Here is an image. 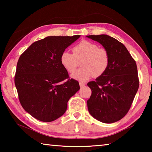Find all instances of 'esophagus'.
Here are the masks:
<instances>
[{
  "label": "esophagus",
  "mask_w": 152,
  "mask_h": 152,
  "mask_svg": "<svg viewBox=\"0 0 152 152\" xmlns=\"http://www.w3.org/2000/svg\"><path fill=\"white\" fill-rule=\"evenodd\" d=\"M79 84H80V87H83V86L86 85V84L84 83V82H80Z\"/></svg>",
  "instance_id": "obj_1"
}]
</instances>
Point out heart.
<instances>
[{
    "instance_id": "1",
    "label": "heart",
    "mask_w": 152,
    "mask_h": 152,
    "mask_svg": "<svg viewBox=\"0 0 152 152\" xmlns=\"http://www.w3.org/2000/svg\"><path fill=\"white\" fill-rule=\"evenodd\" d=\"M73 53L64 51L61 54V65L70 73L75 72L81 61L82 68L72 77L85 81L93 76L97 78L103 75L109 65V55L104 48H99L96 43L82 40L72 49Z\"/></svg>"
}]
</instances>
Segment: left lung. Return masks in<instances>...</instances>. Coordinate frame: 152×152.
<instances>
[{
	"instance_id": "left-lung-1",
	"label": "left lung",
	"mask_w": 152,
	"mask_h": 152,
	"mask_svg": "<svg viewBox=\"0 0 152 152\" xmlns=\"http://www.w3.org/2000/svg\"><path fill=\"white\" fill-rule=\"evenodd\" d=\"M103 46L109 65L103 75L87 84L92 94L87 101L92 117L104 123L117 122L128 113L139 88L137 65L125 46L107 35H87Z\"/></svg>"
}]
</instances>
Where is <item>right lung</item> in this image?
Instances as JSON below:
<instances>
[{
	"instance_id": "1",
	"label": "right lung",
	"mask_w": 152,
	"mask_h": 152,
	"mask_svg": "<svg viewBox=\"0 0 152 152\" xmlns=\"http://www.w3.org/2000/svg\"><path fill=\"white\" fill-rule=\"evenodd\" d=\"M80 37L48 36L33 43L20 55L15 86L21 106L36 119L51 122L62 116L69 99L79 91L78 82L69 79L60 56Z\"/></svg>"
}]
</instances>
